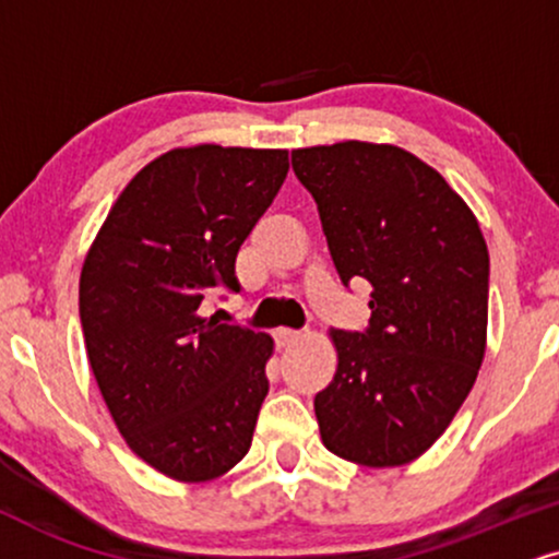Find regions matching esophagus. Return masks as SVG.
Returning <instances> with one entry per match:
<instances>
[{
  "label": "esophagus",
  "instance_id": "34e87169",
  "mask_svg": "<svg viewBox=\"0 0 559 559\" xmlns=\"http://www.w3.org/2000/svg\"><path fill=\"white\" fill-rule=\"evenodd\" d=\"M274 340H277L280 347H293V344H298L302 340V334L293 332V329H277V332H274Z\"/></svg>",
  "mask_w": 559,
  "mask_h": 559
}]
</instances>
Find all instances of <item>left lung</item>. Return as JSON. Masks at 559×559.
Here are the masks:
<instances>
[{
	"instance_id": "left-lung-1",
	"label": "left lung",
	"mask_w": 559,
	"mask_h": 559,
	"mask_svg": "<svg viewBox=\"0 0 559 559\" xmlns=\"http://www.w3.org/2000/svg\"><path fill=\"white\" fill-rule=\"evenodd\" d=\"M342 285L368 280L362 332H334V381L316 394L321 440L362 466L423 456L477 381L490 253L445 178L394 144L293 150Z\"/></svg>"
}]
</instances>
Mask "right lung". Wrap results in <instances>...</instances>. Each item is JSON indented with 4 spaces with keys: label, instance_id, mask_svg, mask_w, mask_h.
Returning a JSON list of instances; mask_svg holds the SVG:
<instances>
[{
    "label": "right lung",
    "instance_id": "1",
    "mask_svg": "<svg viewBox=\"0 0 559 559\" xmlns=\"http://www.w3.org/2000/svg\"><path fill=\"white\" fill-rule=\"evenodd\" d=\"M287 168V150H170L121 191L82 266L100 394L129 448L174 479H215L251 448L272 340L199 308L240 293L238 248Z\"/></svg>",
    "mask_w": 559,
    "mask_h": 559
}]
</instances>
